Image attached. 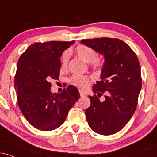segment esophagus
<instances>
[{"label": "esophagus", "instance_id": "1", "mask_svg": "<svg viewBox=\"0 0 157 157\" xmlns=\"http://www.w3.org/2000/svg\"><path fill=\"white\" fill-rule=\"evenodd\" d=\"M80 94L81 97H83V96H86V93L85 92V91H82V90H80Z\"/></svg>", "mask_w": 157, "mask_h": 157}]
</instances>
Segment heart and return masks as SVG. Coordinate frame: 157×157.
<instances>
[{
    "label": "heart",
    "instance_id": "obj_1",
    "mask_svg": "<svg viewBox=\"0 0 157 157\" xmlns=\"http://www.w3.org/2000/svg\"><path fill=\"white\" fill-rule=\"evenodd\" d=\"M75 52L85 62L89 63L93 67H101L103 64L102 59L97 57L96 52L89 46H86V45H78L75 48ZM68 60H69V53L68 52H65L61 57V66L63 68H65L67 67ZM71 80L75 85L83 89L87 87L89 84V78L80 75H75L71 77Z\"/></svg>",
    "mask_w": 157,
    "mask_h": 157
}]
</instances>
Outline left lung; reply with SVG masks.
Instances as JSON below:
<instances>
[{
	"instance_id": "left-lung-1",
	"label": "left lung",
	"mask_w": 157,
	"mask_h": 157,
	"mask_svg": "<svg viewBox=\"0 0 157 157\" xmlns=\"http://www.w3.org/2000/svg\"><path fill=\"white\" fill-rule=\"evenodd\" d=\"M81 44L103 55L100 80L93 86L94 93L107 96L101 102L89 96L91 105L86 116L91 130L111 135L122 130L134 114L142 88L140 65L130 46L119 39L101 37L82 40Z\"/></svg>"
}]
</instances>
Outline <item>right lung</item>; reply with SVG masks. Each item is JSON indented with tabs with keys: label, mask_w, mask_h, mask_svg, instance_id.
<instances>
[{
	"label": "right lung",
	"mask_w": 157,
	"mask_h": 157,
	"mask_svg": "<svg viewBox=\"0 0 157 157\" xmlns=\"http://www.w3.org/2000/svg\"><path fill=\"white\" fill-rule=\"evenodd\" d=\"M74 43H35L17 62L15 77L17 103L26 120L38 130L48 131L60 127L80 97L73 86L60 94L52 93L49 82L52 79H58L61 55Z\"/></svg>",
	"instance_id": "1"
}]
</instances>
